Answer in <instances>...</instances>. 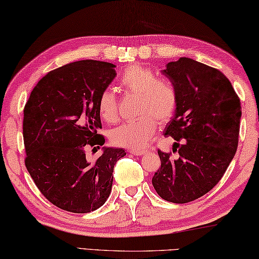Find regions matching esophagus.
<instances>
[{"label":"esophagus","instance_id":"obj_1","mask_svg":"<svg viewBox=\"0 0 259 259\" xmlns=\"http://www.w3.org/2000/svg\"><path fill=\"white\" fill-rule=\"evenodd\" d=\"M128 152H130V154L134 155V156H141V155L145 154V151H143V150H128Z\"/></svg>","mask_w":259,"mask_h":259}]
</instances>
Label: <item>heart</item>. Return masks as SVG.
Listing matches in <instances>:
<instances>
[{"label":"heart","instance_id":"1","mask_svg":"<svg viewBox=\"0 0 259 259\" xmlns=\"http://www.w3.org/2000/svg\"><path fill=\"white\" fill-rule=\"evenodd\" d=\"M119 82L126 92L139 96L135 111L139 117L114 128L111 141L116 146L131 150L143 149L154 135L157 121L160 125L166 124L175 114L178 104L177 91L168 80L158 79L151 69L140 64L125 69ZM97 108L105 121L117 120V101L112 91L105 90L101 93Z\"/></svg>","mask_w":259,"mask_h":259}]
</instances>
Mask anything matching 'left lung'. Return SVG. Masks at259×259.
Masks as SVG:
<instances>
[{
    "label": "left lung",
    "instance_id": "obj_1",
    "mask_svg": "<svg viewBox=\"0 0 259 259\" xmlns=\"http://www.w3.org/2000/svg\"><path fill=\"white\" fill-rule=\"evenodd\" d=\"M162 70L175 86L178 104L164 135L176 140L171 152L158 150L160 167L152 186L165 201L188 203L210 192L234 157L241 103L222 72L181 57Z\"/></svg>",
    "mask_w": 259,
    "mask_h": 259
}]
</instances>
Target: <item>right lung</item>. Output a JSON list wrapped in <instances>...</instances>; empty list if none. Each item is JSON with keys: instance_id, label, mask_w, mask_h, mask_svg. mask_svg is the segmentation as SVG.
Wrapping results in <instances>:
<instances>
[{"instance_id": "right-lung-1", "label": "right lung", "mask_w": 259, "mask_h": 259, "mask_svg": "<svg viewBox=\"0 0 259 259\" xmlns=\"http://www.w3.org/2000/svg\"><path fill=\"white\" fill-rule=\"evenodd\" d=\"M107 62H73L42 78L24 109L25 165L42 195L59 209L87 213L108 200L113 167L126 155L122 148L103 147L96 160L87 146H103L97 102L116 78Z\"/></svg>"}]
</instances>
